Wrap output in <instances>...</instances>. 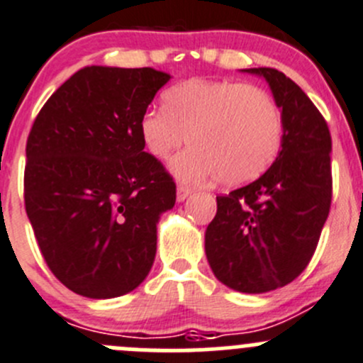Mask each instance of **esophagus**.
Segmentation results:
<instances>
[{
	"label": "esophagus",
	"mask_w": 363,
	"mask_h": 363,
	"mask_svg": "<svg viewBox=\"0 0 363 363\" xmlns=\"http://www.w3.org/2000/svg\"><path fill=\"white\" fill-rule=\"evenodd\" d=\"M190 194H192V189H190L189 185H183V183L178 185V190H177V199L178 201H185L186 197L190 196Z\"/></svg>",
	"instance_id": "obj_1"
}]
</instances>
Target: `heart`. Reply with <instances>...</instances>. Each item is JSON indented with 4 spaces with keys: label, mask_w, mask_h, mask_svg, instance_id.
<instances>
[{
    "label": "heart",
    "mask_w": 363,
    "mask_h": 363,
    "mask_svg": "<svg viewBox=\"0 0 363 363\" xmlns=\"http://www.w3.org/2000/svg\"><path fill=\"white\" fill-rule=\"evenodd\" d=\"M164 111H146L139 123L143 143L155 159L167 160L189 143L171 169L182 180L217 177L224 186L259 178L277 157L284 116L263 88L235 81L190 79L171 86Z\"/></svg>",
    "instance_id": "heart-1"
}]
</instances>
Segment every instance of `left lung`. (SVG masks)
<instances>
[{
  "instance_id": "8db88e82",
  "label": "left lung",
  "mask_w": 363,
  "mask_h": 363,
  "mask_svg": "<svg viewBox=\"0 0 363 363\" xmlns=\"http://www.w3.org/2000/svg\"><path fill=\"white\" fill-rule=\"evenodd\" d=\"M267 79L284 116L282 148L249 185L217 196L204 233L215 277L240 293H267L307 268L332 203L328 125L296 82L275 68H245Z\"/></svg>"
}]
</instances>
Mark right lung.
<instances>
[{
  "instance_id": "obj_1",
  "label": "right lung",
  "mask_w": 363,
  "mask_h": 363,
  "mask_svg": "<svg viewBox=\"0 0 363 363\" xmlns=\"http://www.w3.org/2000/svg\"><path fill=\"white\" fill-rule=\"evenodd\" d=\"M169 79L148 67H84L31 127L26 213L48 267L77 295L116 298L152 270L157 224L177 185L145 152L139 123Z\"/></svg>"
}]
</instances>
